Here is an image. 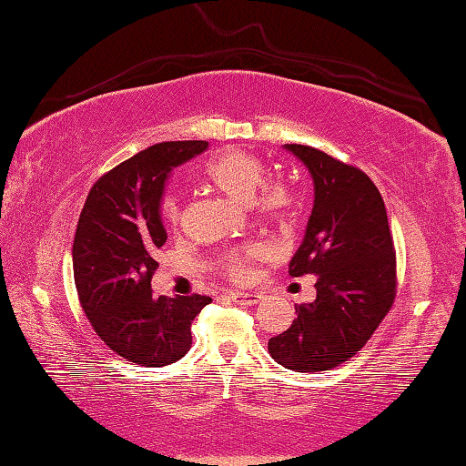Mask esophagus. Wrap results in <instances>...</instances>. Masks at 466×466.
<instances>
[{"label":"esophagus","mask_w":466,"mask_h":466,"mask_svg":"<svg viewBox=\"0 0 466 466\" xmlns=\"http://www.w3.org/2000/svg\"><path fill=\"white\" fill-rule=\"evenodd\" d=\"M228 297H231V300H235V303L241 305V307H251V305H256L258 300H259V295H256V292H239V290H235Z\"/></svg>","instance_id":"esophagus-1"}]
</instances>
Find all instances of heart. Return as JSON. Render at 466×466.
I'll use <instances>...</instances> for the list:
<instances>
[{
    "instance_id": "1",
    "label": "heart",
    "mask_w": 466,
    "mask_h": 466,
    "mask_svg": "<svg viewBox=\"0 0 466 466\" xmlns=\"http://www.w3.org/2000/svg\"><path fill=\"white\" fill-rule=\"evenodd\" d=\"M202 179L212 190L225 194L239 204H248V210L262 223L276 228H289L297 220L299 196L289 184L268 179L266 163L258 155L243 149H223L204 163ZM159 215L169 231L182 225L184 212L174 196L161 200ZM268 254L264 243L251 241L246 246L231 248L215 259V270L231 282H248L251 264Z\"/></svg>"
}]
</instances>
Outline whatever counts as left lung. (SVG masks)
<instances>
[{
  "label": "left lung",
  "instance_id": "8db88e82",
  "mask_svg": "<svg viewBox=\"0 0 466 466\" xmlns=\"http://www.w3.org/2000/svg\"><path fill=\"white\" fill-rule=\"evenodd\" d=\"M311 171L315 204L290 276L315 274L317 299L295 307L297 319L268 341L284 369L323 372L366 346L397 295V256L385 200L352 163L309 145H284Z\"/></svg>",
  "mask_w": 466,
  "mask_h": 466
}]
</instances>
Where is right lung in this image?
I'll use <instances>...</instances> for the list:
<instances>
[{"label": "right lung", "mask_w": 466, "mask_h": 466, "mask_svg": "<svg viewBox=\"0 0 466 466\" xmlns=\"http://www.w3.org/2000/svg\"><path fill=\"white\" fill-rule=\"evenodd\" d=\"M167 141L118 163L89 190L73 239V279L89 323L112 352L141 366H166L192 346L190 325L210 297H155L157 249L167 241L159 202L167 174L207 149Z\"/></svg>", "instance_id": "add662e5"}]
</instances>
